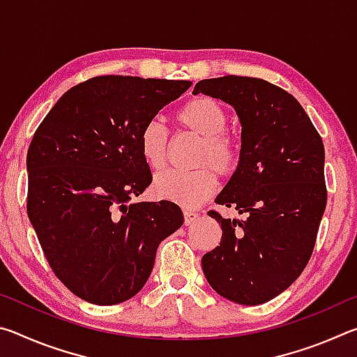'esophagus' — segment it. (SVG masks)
<instances>
[{
  "mask_svg": "<svg viewBox=\"0 0 357 357\" xmlns=\"http://www.w3.org/2000/svg\"><path fill=\"white\" fill-rule=\"evenodd\" d=\"M195 220H198V214L193 213V211L184 209V223H185V225H192V223Z\"/></svg>",
  "mask_w": 357,
  "mask_h": 357,
  "instance_id": "obj_1",
  "label": "esophagus"
}]
</instances>
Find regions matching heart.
<instances>
[{
    "label": "heart",
    "mask_w": 357,
    "mask_h": 357,
    "mask_svg": "<svg viewBox=\"0 0 357 357\" xmlns=\"http://www.w3.org/2000/svg\"><path fill=\"white\" fill-rule=\"evenodd\" d=\"M178 123L185 130L202 138L198 165L213 167L217 173L228 176L239 164V146L225 134L228 116L225 108L211 98L198 96L181 107ZM138 148L148 167L162 168L167 160L168 134L159 119H151L138 135ZM217 187L215 174L203 168L192 173L162 172L153 181V190L162 200L185 208H195L213 195Z\"/></svg>",
    "instance_id": "1"
}]
</instances>
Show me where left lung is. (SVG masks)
Returning <instances> with one entry per match:
<instances>
[{
    "label": "left lung",
    "instance_id": "obj_1",
    "mask_svg": "<svg viewBox=\"0 0 357 357\" xmlns=\"http://www.w3.org/2000/svg\"><path fill=\"white\" fill-rule=\"evenodd\" d=\"M198 93L239 118V164L215 203L244 214L231 220L209 211L222 239L203 255V273L222 298L264 304L298 279L313 252L328 198L323 140L299 102L261 78H208Z\"/></svg>",
    "mask_w": 357,
    "mask_h": 357
}]
</instances>
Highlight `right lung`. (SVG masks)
<instances>
[{
    "label": "right lung",
    "instance_id": "1",
    "mask_svg": "<svg viewBox=\"0 0 357 357\" xmlns=\"http://www.w3.org/2000/svg\"><path fill=\"white\" fill-rule=\"evenodd\" d=\"M185 80L107 75L64 93L26 155L28 217L53 273L96 305L140 291L157 247L184 223L170 202H134L153 181L138 135Z\"/></svg>",
    "mask_w": 357,
    "mask_h": 357
}]
</instances>
